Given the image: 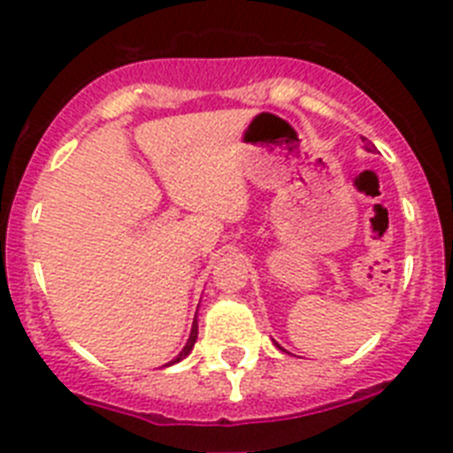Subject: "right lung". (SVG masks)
<instances>
[{
    "instance_id": "1",
    "label": "right lung",
    "mask_w": 453,
    "mask_h": 453,
    "mask_svg": "<svg viewBox=\"0 0 453 453\" xmlns=\"http://www.w3.org/2000/svg\"><path fill=\"white\" fill-rule=\"evenodd\" d=\"M196 336H198V325H196V323H194V325H191V334H189V341H187V345H185V348H182V352H180V354H178V357H176V358H173V361H169V364H166V365H173V364H178V361H182V358H185V357H187V354H189V352H191V348H194V343H196Z\"/></svg>"
}]
</instances>
